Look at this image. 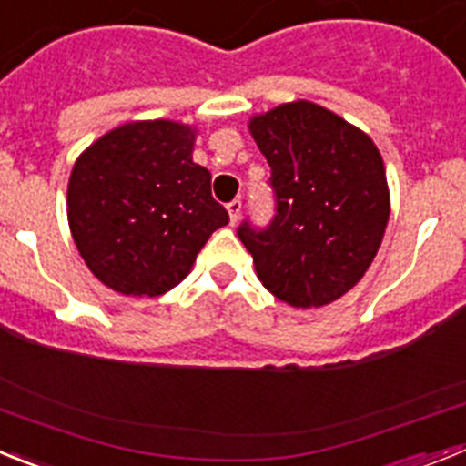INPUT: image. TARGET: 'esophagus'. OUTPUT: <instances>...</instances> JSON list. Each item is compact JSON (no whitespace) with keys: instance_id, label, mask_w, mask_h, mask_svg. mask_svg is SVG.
Listing matches in <instances>:
<instances>
[{"instance_id":"1","label":"esophagus","mask_w":466,"mask_h":466,"mask_svg":"<svg viewBox=\"0 0 466 466\" xmlns=\"http://www.w3.org/2000/svg\"><path fill=\"white\" fill-rule=\"evenodd\" d=\"M226 209H228L230 224H236V221L240 219V212H242V200H240V198H236V200H230V203L226 205Z\"/></svg>"}]
</instances>
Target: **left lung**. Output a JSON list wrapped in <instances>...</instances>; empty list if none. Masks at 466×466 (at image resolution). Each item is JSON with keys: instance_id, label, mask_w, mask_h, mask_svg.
Masks as SVG:
<instances>
[{"instance_id": "8db88e82", "label": "left lung", "mask_w": 466, "mask_h": 466, "mask_svg": "<svg viewBox=\"0 0 466 466\" xmlns=\"http://www.w3.org/2000/svg\"><path fill=\"white\" fill-rule=\"evenodd\" d=\"M270 166L275 219L242 224L263 287L291 308H322L348 294L380 249L390 219L385 163L357 126L308 100L249 118Z\"/></svg>"}]
</instances>
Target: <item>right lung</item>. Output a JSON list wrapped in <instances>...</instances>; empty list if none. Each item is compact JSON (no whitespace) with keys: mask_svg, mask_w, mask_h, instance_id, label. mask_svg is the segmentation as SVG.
<instances>
[{"mask_svg":"<svg viewBox=\"0 0 466 466\" xmlns=\"http://www.w3.org/2000/svg\"><path fill=\"white\" fill-rule=\"evenodd\" d=\"M198 130L156 118L114 127L76 158L67 184L72 238L90 273L123 296H160L191 273L228 212L193 163Z\"/></svg>","mask_w":466,"mask_h":466,"instance_id":"right-lung-1","label":"right lung"}]
</instances>
